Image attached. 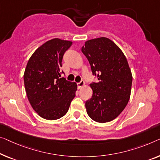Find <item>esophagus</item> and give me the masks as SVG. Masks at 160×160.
Returning a JSON list of instances; mask_svg holds the SVG:
<instances>
[{
	"label": "esophagus",
	"mask_w": 160,
	"mask_h": 160,
	"mask_svg": "<svg viewBox=\"0 0 160 160\" xmlns=\"http://www.w3.org/2000/svg\"><path fill=\"white\" fill-rule=\"evenodd\" d=\"M84 85H85V82H84V81H83V80L80 81V82H78V83H77V86H78V89H80V88L84 86Z\"/></svg>",
	"instance_id": "34e87169"
}]
</instances>
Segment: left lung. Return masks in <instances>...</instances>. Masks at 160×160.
Returning <instances> with one entry per match:
<instances>
[{
  "mask_svg": "<svg viewBox=\"0 0 160 160\" xmlns=\"http://www.w3.org/2000/svg\"><path fill=\"white\" fill-rule=\"evenodd\" d=\"M81 50L98 80L90 84L92 95L85 102L87 113L96 122H108L123 111L129 100L132 75L127 59L106 37L87 41Z\"/></svg>",
  "mask_w": 160,
  "mask_h": 160,
  "instance_id": "obj_1",
  "label": "left lung"
}]
</instances>
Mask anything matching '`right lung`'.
Wrapping results in <instances>:
<instances>
[{
    "mask_svg": "<svg viewBox=\"0 0 160 160\" xmlns=\"http://www.w3.org/2000/svg\"><path fill=\"white\" fill-rule=\"evenodd\" d=\"M72 42L53 39L32 54L26 68L23 80L28 101L43 118L56 120L68 111L75 97L77 85L61 78L62 61Z\"/></svg>",
    "mask_w": 160,
    "mask_h": 160,
    "instance_id": "obj_1",
    "label": "right lung"
}]
</instances>
